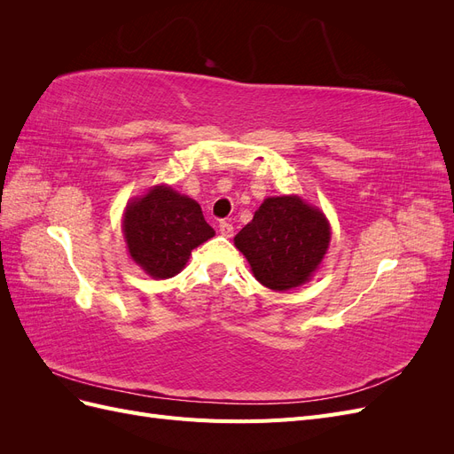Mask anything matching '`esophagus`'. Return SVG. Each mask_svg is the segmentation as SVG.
Segmentation results:
<instances>
[{
    "label": "esophagus",
    "instance_id": "esophagus-1",
    "mask_svg": "<svg viewBox=\"0 0 454 454\" xmlns=\"http://www.w3.org/2000/svg\"><path fill=\"white\" fill-rule=\"evenodd\" d=\"M232 231H235V229H232V225H231L229 222H222V223H219V232H222L223 237L231 239V237H232Z\"/></svg>",
    "mask_w": 454,
    "mask_h": 454
}]
</instances>
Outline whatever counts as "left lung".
<instances>
[{
    "label": "left lung",
    "instance_id": "8db88e82",
    "mask_svg": "<svg viewBox=\"0 0 454 454\" xmlns=\"http://www.w3.org/2000/svg\"><path fill=\"white\" fill-rule=\"evenodd\" d=\"M332 240L324 212L297 195L269 197L235 237L254 277L269 290L286 292L310 280Z\"/></svg>",
    "mask_w": 454,
    "mask_h": 454
}]
</instances>
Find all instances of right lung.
I'll use <instances>...</instances> for the list:
<instances>
[{"label": "right lung", "mask_w": 454, "mask_h": 454, "mask_svg": "<svg viewBox=\"0 0 454 454\" xmlns=\"http://www.w3.org/2000/svg\"><path fill=\"white\" fill-rule=\"evenodd\" d=\"M122 232L134 263L160 280L176 277L191 250L215 235L199 202L168 185H155L127 204Z\"/></svg>", "instance_id": "obj_1"}]
</instances>
